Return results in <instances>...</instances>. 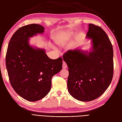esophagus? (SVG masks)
<instances>
[{
  "label": "esophagus",
  "instance_id": "1",
  "mask_svg": "<svg viewBox=\"0 0 122 122\" xmlns=\"http://www.w3.org/2000/svg\"><path fill=\"white\" fill-rule=\"evenodd\" d=\"M62 68L64 69H66L67 68V65L65 61H63V62H62Z\"/></svg>",
  "mask_w": 122,
  "mask_h": 122
}]
</instances>
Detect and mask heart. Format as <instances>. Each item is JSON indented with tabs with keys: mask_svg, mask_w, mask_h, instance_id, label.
Here are the masks:
<instances>
[{
	"mask_svg": "<svg viewBox=\"0 0 122 122\" xmlns=\"http://www.w3.org/2000/svg\"><path fill=\"white\" fill-rule=\"evenodd\" d=\"M72 36L71 31L62 32L55 35L53 37L55 43L60 46H64L67 44Z\"/></svg>",
	"mask_w": 122,
	"mask_h": 122,
	"instance_id": "heart-1",
	"label": "heart"
}]
</instances>
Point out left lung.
Wrapping results in <instances>:
<instances>
[{
    "mask_svg": "<svg viewBox=\"0 0 122 122\" xmlns=\"http://www.w3.org/2000/svg\"><path fill=\"white\" fill-rule=\"evenodd\" d=\"M88 26L86 37L92 39L91 51L69 50L63 56L69 68V93L78 100L86 102L104 93L113 74V48L108 36L98 26Z\"/></svg>",
    "mask_w": 122,
    "mask_h": 122,
    "instance_id": "8db88e82",
    "label": "left lung"
}]
</instances>
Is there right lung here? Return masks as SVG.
<instances>
[{"mask_svg":"<svg viewBox=\"0 0 122 122\" xmlns=\"http://www.w3.org/2000/svg\"><path fill=\"white\" fill-rule=\"evenodd\" d=\"M44 29L36 24L20 27L11 38L6 52V67L11 86L29 101L45 97L51 90L53 76L62 69L61 57L52 60L44 49L29 45V38L43 34Z\"/></svg>","mask_w":122,"mask_h":122,"instance_id":"obj_1","label":"right lung"}]
</instances>
